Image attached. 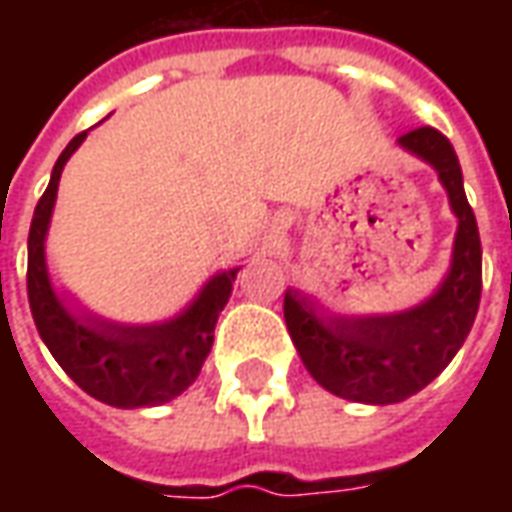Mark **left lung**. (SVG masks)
I'll return each instance as SVG.
<instances>
[{
    "label": "left lung",
    "instance_id": "left-lung-1",
    "mask_svg": "<svg viewBox=\"0 0 512 512\" xmlns=\"http://www.w3.org/2000/svg\"><path fill=\"white\" fill-rule=\"evenodd\" d=\"M400 147L439 172L458 233L452 263L439 290L417 307L392 315H329L299 290L285 293V323L310 376L332 395L389 406L417 395L450 365L472 332L483 290V249L477 219L450 139L436 128L408 131Z\"/></svg>",
    "mask_w": 512,
    "mask_h": 512
}]
</instances>
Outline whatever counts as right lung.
Returning <instances> with one entry per match:
<instances>
[{"mask_svg": "<svg viewBox=\"0 0 512 512\" xmlns=\"http://www.w3.org/2000/svg\"><path fill=\"white\" fill-rule=\"evenodd\" d=\"M76 134L51 169V180L38 200L29 227L27 296L40 340L68 376L87 395L115 408H145L169 403L186 392L200 376L205 356L211 354L213 329L219 312L233 293L238 268L208 279L178 318L150 326H126L98 318L87 310H71L57 296L46 268V233L57 200V186L65 161L82 145Z\"/></svg>", "mask_w": 512, "mask_h": 512, "instance_id": "add662e5", "label": "right lung"}]
</instances>
